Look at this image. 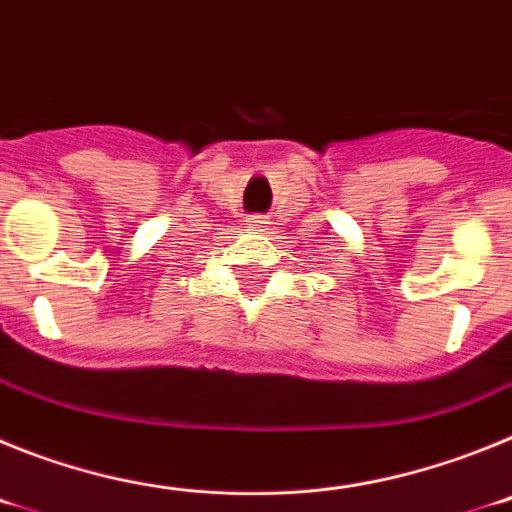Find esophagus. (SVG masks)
<instances>
[{
    "instance_id": "obj_1",
    "label": "esophagus",
    "mask_w": 512,
    "mask_h": 512,
    "mask_svg": "<svg viewBox=\"0 0 512 512\" xmlns=\"http://www.w3.org/2000/svg\"><path fill=\"white\" fill-rule=\"evenodd\" d=\"M248 225H251V228H256V230H266L269 220H266L264 215H253V217H248Z\"/></svg>"
}]
</instances>
